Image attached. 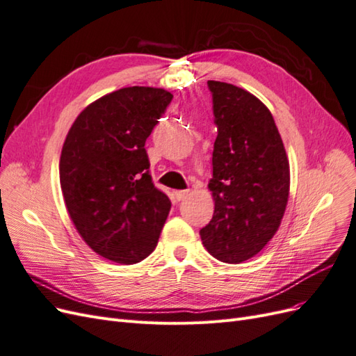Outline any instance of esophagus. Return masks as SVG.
Wrapping results in <instances>:
<instances>
[{"label":"esophagus","mask_w":356,"mask_h":356,"mask_svg":"<svg viewBox=\"0 0 356 356\" xmlns=\"http://www.w3.org/2000/svg\"><path fill=\"white\" fill-rule=\"evenodd\" d=\"M190 195V190H177L174 191V196L177 200H184Z\"/></svg>","instance_id":"34e87169"}]
</instances>
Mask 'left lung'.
<instances>
[{
  "mask_svg": "<svg viewBox=\"0 0 356 356\" xmlns=\"http://www.w3.org/2000/svg\"><path fill=\"white\" fill-rule=\"evenodd\" d=\"M218 136L208 188L213 215L200 230L207 251L239 264L260 252L282 222L289 196V161L273 115L248 90L208 81Z\"/></svg>",
  "mask_w": 356,
  "mask_h": 356,
  "instance_id": "left-lung-1",
  "label": "left lung"
}]
</instances>
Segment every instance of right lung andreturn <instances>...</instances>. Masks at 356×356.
<instances>
[{
	"mask_svg": "<svg viewBox=\"0 0 356 356\" xmlns=\"http://www.w3.org/2000/svg\"><path fill=\"white\" fill-rule=\"evenodd\" d=\"M172 98L148 86L106 93L77 115L63 143L59 179L68 215L110 261H143L168 218L170 200L153 184L144 145Z\"/></svg>",
	"mask_w": 356,
	"mask_h": 356,
	"instance_id": "right-lung-1",
	"label": "right lung"
}]
</instances>
